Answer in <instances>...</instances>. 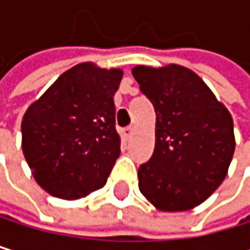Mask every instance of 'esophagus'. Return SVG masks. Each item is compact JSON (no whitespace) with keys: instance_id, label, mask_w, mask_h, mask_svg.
Segmentation results:
<instances>
[{"instance_id":"34e87169","label":"esophagus","mask_w":250,"mask_h":250,"mask_svg":"<svg viewBox=\"0 0 250 250\" xmlns=\"http://www.w3.org/2000/svg\"><path fill=\"white\" fill-rule=\"evenodd\" d=\"M123 135L124 138H130L133 135V127H126V129H123Z\"/></svg>"}]
</instances>
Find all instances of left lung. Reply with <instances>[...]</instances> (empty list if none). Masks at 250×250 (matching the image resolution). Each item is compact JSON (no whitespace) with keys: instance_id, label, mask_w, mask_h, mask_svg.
<instances>
[{"instance_id":"1","label":"left lung","mask_w":250,"mask_h":250,"mask_svg":"<svg viewBox=\"0 0 250 250\" xmlns=\"http://www.w3.org/2000/svg\"><path fill=\"white\" fill-rule=\"evenodd\" d=\"M132 73L156 111L154 151L138 169L139 190L160 211L190 210L227 177L235 148L232 117L183 65H136Z\"/></svg>"}]
</instances>
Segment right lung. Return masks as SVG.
<instances>
[{"instance_id":"right-lung-1","label":"right lung","mask_w":250,"mask_h":250,"mask_svg":"<svg viewBox=\"0 0 250 250\" xmlns=\"http://www.w3.org/2000/svg\"><path fill=\"white\" fill-rule=\"evenodd\" d=\"M120 69L81 62L26 109L22 150L37 183L62 199L103 188L120 156L114 94Z\"/></svg>"}]
</instances>
